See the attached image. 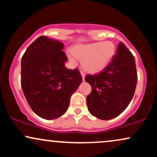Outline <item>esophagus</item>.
Segmentation results:
<instances>
[{
	"label": "esophagus",
	"mask_w": 157,
	"mask_h": 157,
	"mask_svg": "<svg viewBox=\"0 0 157 157\" xmlns=\"http://www.w3.org/2000/svg\"><path fill=\"white\" fill-rule=\"evenodd\" d=\"M81 75H82V80L84 81L85 80V73L83 71H81Z\"/></svg>",
	"instance_id": "esophagus-1"
}]
</instances>
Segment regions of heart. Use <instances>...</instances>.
<instances>
[{
    "label": "heart",
    "instance_id": "obj_1",
    "mask_svg": "<svg viewBox=\"0 0 157 157\" xmlns=\"http://www.w3.org/2000/svg\"><path fill=\"white\" fill-rule=\"evenodd\" d=\"M74 57L82 60V66L86 71L97 73L110 63L116 52V46L111 41L81 44L71 49ZM74 60L72 57H70Z\"/></svg>",
    "mask_w": 157,
    "mask_h": 157
}]
</instances>
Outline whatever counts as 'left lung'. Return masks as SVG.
<instances>
[{"label":"left lung","instance_id":"left-lung-1","mask_svg":"<svg viewBox=\"0 0 157 157\" xmlns=\"http://www.w3.org/2000/svg\"><path fill=\"white\" fill-rule=\"evenodd\" d=\"M85 80L91 86L86 100L89 112L100 120L116 117L128 106L136 89L134 55L120 42L110 63L98 74L86 75Z\"/></svg>","mask_w":157,"mask_h":157}]
</instances>
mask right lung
<instances>
[{
	"mask_svg": "<svg viewBox=\"0 0 157 157\" xmlns=\"http://www.w3.org/2000/svg\"><path fill=\"white\" fill-rule=\"evenodd\" d=\"M63 44L40 36L21 58V84L32 111L41 118L54 120L67 111L70 97L82 79L77 68L68 69Z\"/></svg>",
	"mask_w": 157,
	"mask_h": 157,
	"instance_id": "1",
	"label": "right lung"
}]
</instances>
